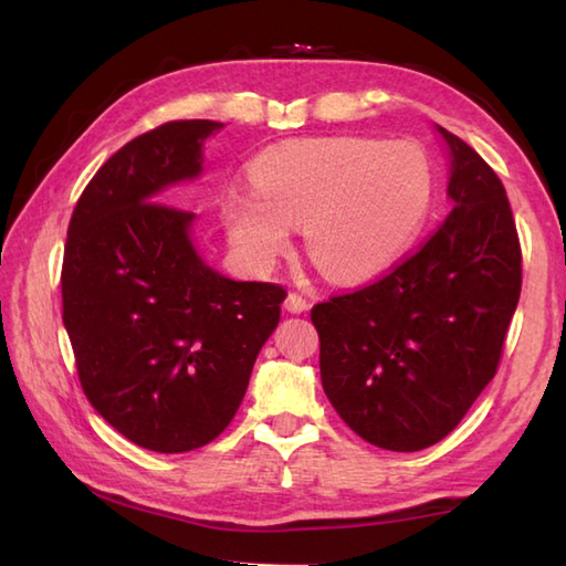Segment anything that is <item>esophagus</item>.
Masks as SVG:
<instances>
[{
    "label": "esophagus",
    "mask_w": 566,
    "mask_h": 566,
    "mask_svg": "<svg viewBox=\"0 0 566 566\" xmlns=\"http://www.w3.org/2000/svg\"><path fill=\"white\" fill-rule=\"evenodd\" d=\"M283 307L287 310V313L291 315H300V313H305V310L310 307V303L307 300L303 297V295H297V293H291L285 297V303H283Z\"/></svg>",
    "instance_id": "obj_1"
}]
</instances>
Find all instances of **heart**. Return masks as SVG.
<instances>
[{
    "label": "heart",
    "instance_id": "b5f03b06",
    "mask_svg": "<svg viewBox=\"0 0 566 566\" xmlns=\"http://www.w3.org/2000/svg\"><path fill=\"white\" fill-rule=\"evenodd\" d=\"M253 192L222 205L229 241L263 271L303 227L307 256L334 281H361L402 256L430 214L434 178L420 146L364 136L291 138L259 154Z\"/></svg>",
    "mask_w": 566,
    "mask_h": 566
}]
</instances>
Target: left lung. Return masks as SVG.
Segmentation results:
<instances>
[{
  "instance_id": "8db88e82",
  "label": "left lung",
  "mask_w": 566,
  "mask_h": 566,
  "mask_svg": "<svg viewBox=\"0 0 566 566\" xmlns=\"http://www.w3.org/2000/svg\"><path fill=\"white\" fill-rule=\"evenodd\" d=\"M452 212L384 279L313 307L322 388L339 418L390 452L452 432L499 368L521 297V241L505 188L474 148L434 124Z\"/></svg>"
}]
</instances>
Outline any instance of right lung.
<instances>
[{
  "label": "right lung",
  "instance_id": "add662e5",
  "mask_svg": "<svg viewBox=\"0 0 566 566\" xmlns=\"http://www.w3.org/2000/svg\"><path fill=\"white\" fill-rule=\"evenodd\" d=\"M222 122H168L122 146L80 195L63 256V325L87 400L126 440L190 452L224 432L279 327L285 291L232 281L195 249L166 190L200 178Z\"/></svg>",
  "mask_w": 566,
  "mask_h": 566
}]
</instances>
